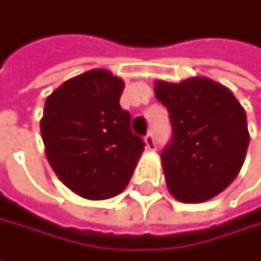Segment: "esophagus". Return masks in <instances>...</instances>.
<instances>
[{
	"label": "esophagus",
	"instance_id": "obj_1",
	"mask_svg": "<svg viewBox=\"0 0 261 261\" xmlns=\"http://www.w3.org/2000/svg\"><path fill=\"white\" fill-rule=\"evenodd\" d=\"M144 141H146V147H147L149 150H155V149H156V143H155V137H153V132H149V134L146 135Z\"/></svg>",
	"mask_w": 261,
	"mask_h": 261
}]
</instances>
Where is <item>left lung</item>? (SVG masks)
<instances>
[{"label":"left lung","instance_id":"obj_1","mask_svg":"<svg viewBox=\"0 0 261 261\" xmlns=\"http://www.w3.org/2000/svg\"><path fill=\"white\" fill-rule=\"evenodd\" d=\"M155 96L168 108L172 126L161 152L171 194L183 203L215 197L243 166L249 144L245 109L229 89L204 76L156 81Z\"/></svg>","mask_w":261,"mask_h":261}]
</instances>
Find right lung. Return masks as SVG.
Here are the masks:
<instances>
[{"label":"right lung","mask_w":261,"mask_h":261,"mask_svg":"<svg viewBox=\"0 0 261 261\" xmlns=\"http://www.w3.org/2000/svg\"><path fill=\"white\" fill-rule=\"evenodd\" d=\"M124 83L93 69L63 83L47 96L41 135L58 178L75 194L106 200L127 186L144 150L120 106Z\"/></svg>","instance_id":"obj_1"}]
</instances>
